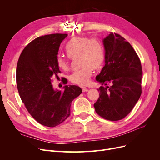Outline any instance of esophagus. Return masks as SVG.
Instances as JSON below:
<instances>
[{"label": "esophagus", "mask_w": 160, "mask_h": 160, "mask_svg": "<svg viewBox=\"0 0 160 160\" xmlns=\"http://www.w3.org/2000/svg\"><path fill=\"white\" fill-rule=\"evenodd\" d=\"M88 89L86 88H82V91H83V92H87L88 91Z\"/></svg>", "instance_id": "1"}]
</instances>
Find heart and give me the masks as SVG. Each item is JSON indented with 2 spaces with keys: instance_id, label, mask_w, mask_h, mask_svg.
I'll list each match as a JSON object with an SVG mask.
<instances>
[{
  "instance_id": "1",
  "label": "heart",
  "mask_w": 160,
  "mask_h": 160,
  "mask_svg": "<svg viewBox=\"0 0 160 160\" xmlns=\"http://www.w3.org/2000/svg\"><path fill=\"white\" fill-rule=\"evenodd\" d=\"M65 50L71 59L80 58V63L83 67L81 71L75 72L70 75V81L75 85H88L90 83L93 68H99L104 62L105 54L102 45L94 38L77 37L67 43ZM56 63L61 70L67 71L70 68L69 60L61 55L57 57Z\"/></svg>"
}]
</instances>
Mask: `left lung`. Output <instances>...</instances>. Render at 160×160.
Wrapping results in <instances>:
<instances>
[{
    "instance_id": "obj_1",
    "label": "left lung",
    "mask_w": 160,
    "mask_h": 160,
    "mask_svg": "<svg viewBox=\"0 0 160 160\" xmlns=\"http://www.w3.org/2000/svg\"><path fill=\"white\" fill-rule=\"evenodd\" d=\"M105 64L96 80L102 85L94 104L96 113L109 121L127 116L142 92L141 61L130 43L119 34L111 32L103 39Z\"/></svg>"
}]
</instances>
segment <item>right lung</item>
<instances>
[{
  "instance_id": "1",
  "label": "right lung",
  "mask_w": 160,
  "mask_h": 160,
  "mask_svg": "<svg viewBox=\"0 0 160 160\" xmlns=\"http://www.w3.org/2000/svg\"><path fill=\"white\" fill-rule=\"evenodd\" d=\"M67 34L38 37L25 47L19 57L16 81L19 95L28 112L40 124L53 128L71 114V102L81 93L78 86L65 85V91H55L51 84L59 68L56 59L61 42ZM64 85L67 80H62Z\"/></svg>"
}]
</instances>
